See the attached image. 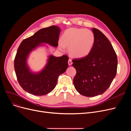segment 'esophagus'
<instances>
[{"label": "esophagus", "mask_w": 131, "mask_h": 131, "mask_svg": "<svg viewBox=\"0 0 131 131\" xmlns=\"http://www.w3.org/2000/svg\"><path fill=\"white\" fill-rule=\"evenodd\" d=\"M68 64L69 65H71L72 64H73V62H72V60L71 59H68Z\"/></svg>", "instance_id": "34e87169"}]
</instances>
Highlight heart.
<instances>
[{
    "label": "heart",
    "instance_id": "1",
    "mask_svg": "<svg viewBox=\"0 0 131 131\" xmlns=\"http://www.w3.org/2000/svg\"><path fill=\"white\" fill-rule=\"evenodd\" d=\"M61 41L58 43L59 49L64 51L65 47L72 56L83 58L90 53L95 42L93 32L84 28H70L66 30L61 37Z\"/></svg>",
    "mask_w": 131,
    "mask_h": 131
}]
</instances>
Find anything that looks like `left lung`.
<instances>
[{
    "mask_svg": "<svg viewBox=\"0 0 131 131\" xmlns=\"http://www.w3.org/2000/svg\"><path fill=\"white\" fill-rule=\"evenodd\" d=\"M95 42L87 56L72 60L77 74L73 80L75 89L81 94L93 97L104 93L116 77L117 57L108 38L93 28Z\"/></svg>",
    "mask_w": 131,
    "mask_h": 131,
    "instance_id": "8db88e82",
    "label": "left lung"
}]
</instances>
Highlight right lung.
Returning a JSON list of instances; mask_svg holds the SVG:
<instances>
[{
	"label": "right lung",
	"mask_w": 131,
	"mask_h": 131,
	"mask_svg": "<svg viewBox=\"0 0 131 131\" xmlns=\"http://www.w3.org/2000/svg\"><path fill=\"white\" fill-rule=\"evenodd\" d=\"M60 27L52 25L38 31L24 39L19 46L14 60V68L18 83L24 90L34 95H44L56 86L58 78L68 67L66 55L55 57L48 56L47 63L39 72L32 71L27 63L30 53L40 47L58 46Z\"/></svg>",
	"instance_id": "right-lung-1"
}]
</instances>
